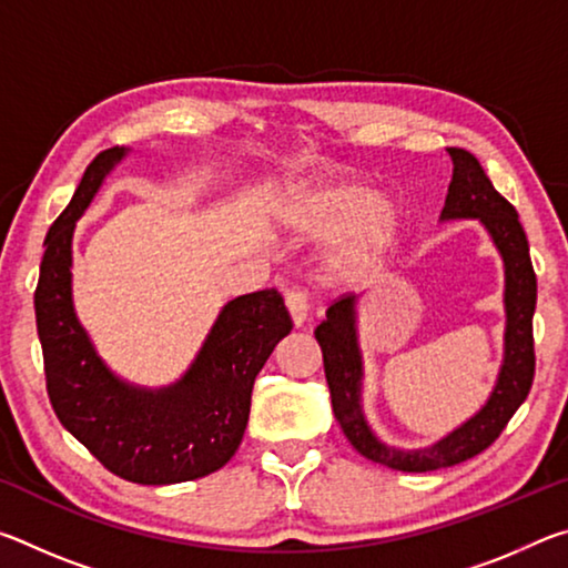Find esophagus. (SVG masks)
<instances>
[{
	"mask_svg": "<svg viewBox=\"0 0 568 568\" xmlns=\"http://www.w3.org/2000/svg\"><path fill=\"white\" fill-rule=\"evenodd\" d=\"M285 305H287V311H291L293 323L301 328V325L307 321V307H311L307 305V295L303 287H291V291L285 293Z\"/></svg>",
	"mask_w": 568,
	"mask_h": 568,
	"instance_id": "34e87169",
	"label": "esophagus"
}]
</instances>
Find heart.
<instances>
[{
	"instance_id": "obj_1",
	"label": "heart",
	"mask_w": 568,
	"mask_h": 568,
	"mask_svg": "<svg viewBox=\"0 0 568 568\" xmlns=\"http://www.w3.org/2000/svg\"><path fill=\"white\" fill-rule=\"evenodd\" d=\"M398 207L355 182L305 190L291 213L297 235L338 237L323 261L331 281H363L383 263L398 233Z\"/></svg>"
}]
</instances>
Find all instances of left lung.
<instances>
[{
	"label": "left lung",
	"mask_w": 568,
	"mask_h": 568,
	"mask_svg": "<svg viewBox=\"0 0 568 568\" xmlns=\"http://www.w3.org/2000/svg\"><path fill=\"white\" fill-rule=\"evenodd\" d=\"M454 162L446 205L440 217H478L488 227L506 265V355L491 398L474 418L454 434L423 450H396L383 446L371 434L361 410V353L355 343V295H341L325 311V321L315 328V341L323 351L325 381L331 388L333 413L345 438L363 458L403 474H426L478 456L501 436L518 406L526 400L534 383V311L536 273L528 255V240L516 207L498 195L480 162L464 148H448Z\"/></svg>",
	"instance_id": "obj_1"
}]
</instances>
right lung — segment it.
Returning <instances> with one entry per match:
<instances>
[{
  "label": "right lung",
  "mask_w": 568,
  "mask_h": 568,
  "mask_svg": "<svg viewBox=\"0 0 568 568\" xmlns=\"http://www.w3.org/2000/svg\"><path fill=\"white\" fill-rule=\"evenodd\" d=\"M124 148L102 150L44 240L34 291L47 396L62 426L112 470L142 486L203 478L243 440L255 376L293 331L283 295L257 291L230 301L185 378L165 390L124 386L104 368L72 307V233Z\"/></svg>",
  "instance_id": "right-lung-1"
}]
</instances>
